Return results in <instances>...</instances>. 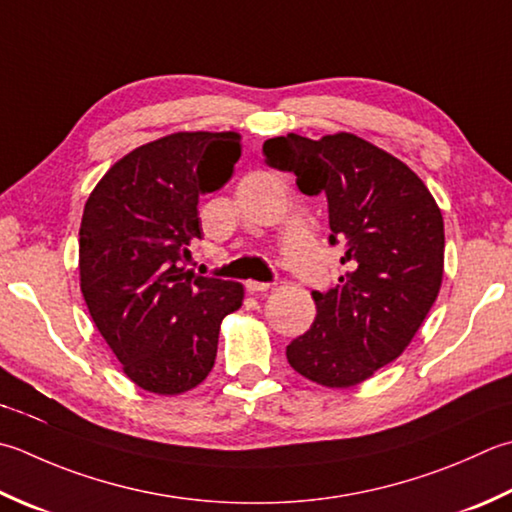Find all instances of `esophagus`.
Segmentation results:
<instances>
[{
    "mask_svg": "<svg viewBox=\"0 0 512 512\" xmlns=\"http://www.w3.org/2000/svg\"><path fill=\"white\" fill-rule=\"evenodd\" d=\"M268 288H270V284H264V282H253V279H248L246 282L248 293H266Z\"/></svg>",
    "mask_w": 512,
    "mask_h": 512,
    "instance_id": "obj_1",
    "label": "esophagus"
}]
</instances>
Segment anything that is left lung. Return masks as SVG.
<instances>
[{
    "label": "left lung",
    "mask_w": 512,
    "mask_h": 512,
    "mask_svg": "<svg viewBox=\"0 0 512 512\" xmlns=\"http://www.w3.org/2000/svg\"><path fill=\"white\" fill-rule=\"evenodd\" d=\"M270 166L297 175L304 195H326L330 244L348 270L313 293L317 317L286 346L310 382L350 388L404 353L444 279V217L402 159L353 133L308 139L288 133L264 144Z\"/></svg>",
    "instance_id": "left-lung-1"
}]
</instances>
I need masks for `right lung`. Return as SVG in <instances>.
<instances>
[{"mask_svg": "<svg viewBox=\"0 0 512 512\" xmlns=\"http://www.w3.org/2000/svg\"><path fill=\"white\" fill-rule=\"evenodd\" d=\"M235 130H182L137 146L106 170L79 226V286L130 382L182 395L204 382L222 319L244 286L186 270L202 237L199 195L222 188L242 155Z\"/></svg>", "mask_w": 512, "mask_h": 512, "instance_id": "add662e5", "label": "right lung"}]
</instances>
